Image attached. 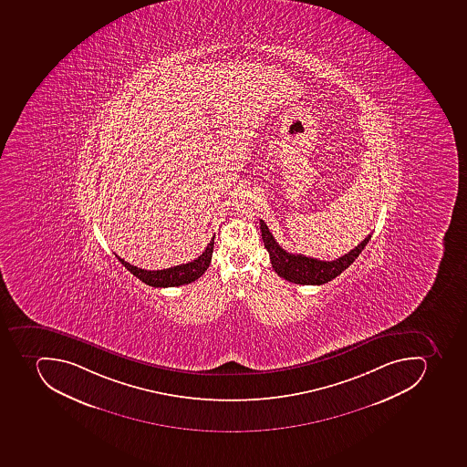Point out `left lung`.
Listing matches in <instances>:
<instances>
[{
  "instance_id": "obj_1",
  "label": "left lung",
  "mask_w": 467,
  "mask_h": 467,
  "mask_svg": "<svg viewBox=\"0 0 467 467\" xmlns=\"http://www.w3.org/2000/svg\"><path fill=\"white\" fill-rule=\"evenodd\" d=\"M259 224H261L262 240L265 249L268 250L269 259L275 273L283 276L284 280L303 284V285H321L334 280L355 262L370 240L369 234L355 249L336 261H319V259L307 258L305 254H288L287 250H284L274 239L265 221L261 220Z\"/></svg>"
}]
</instances>
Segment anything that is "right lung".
<instances>
[{
    "mask_svg": "<svg viewBox=\"0 0 467 467\" xmlns=\"http://www.w3.org/2000/svg\"><path fill=\"white\" fill-rule=\"evenodd\" d=\"M213 239L208 243L203 254L194 261L171 266V268L158 269V271L138 268V266L130 265L129 262L119 258V254H116V256L133 275L138 276L139 280L148 284L150 287H179L183 284L193 283V281L198 280L199 276L203 275L209 264H211V259H213Z\"/></svg>",
    "mask_w": 467,
    "mask_h": 467,
    "instance_id": "right-lung-1",
    "label": "right lung"
}]
</instances>
